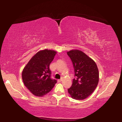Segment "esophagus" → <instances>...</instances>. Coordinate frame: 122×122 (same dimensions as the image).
<instances>
[{"mask_svg":"<svg viewBox=\"0 0 122 122\" xmlns=\"http://www.w3.org/2000/svg\"><path fill=\"white\" fill-rule=\"evenodd\" d=\"M61 81H62V79H58V80H57V82H61Z\"/></svg>","mask_w":122,"mask_h":122,"instance_id":"esophagus-1","label":"esophagus"}]
</instances>
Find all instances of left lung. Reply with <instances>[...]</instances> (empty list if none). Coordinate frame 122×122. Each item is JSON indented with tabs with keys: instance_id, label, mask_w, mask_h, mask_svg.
Wrapping results in <instances>:
<instances>
[{
	"instance_id": "8db88e82",
	"label": "left lung",
	"mask_w": 122,
	"mask_h": 122,
	"mask_svg": "<svg viewBox=\"0 0 122 122\" xmlns=\"http://www.w3.org/2000/svg\"><path fill=\"white\" fill-rule=\"evenodd\" d=\"M74 69L75 78L68 89L73 99L82 100L91 95L99 82V71L95 62L78 50L67 52Z\"/></svg>"
}]
</instances>
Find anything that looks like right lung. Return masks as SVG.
<instances>
[{
	"mask_svg": "<svg viewBox=\"0 0 122 122\" xmlns=\"http://www.w3.org/2000/svg\"><path fill=\"white\" fill-rule=\"evenodd\" d=\"M56 52L45 49L39 51L24 67L22 77L25 86L36 96L42 97L51 91L56 80L51 78L49 68Z\"/></svg>",
	"mask_w": 122,
	"mask_h": 122,
	"instance_id": "obj_1",
	"label": "right lung"
}]
</instances>
